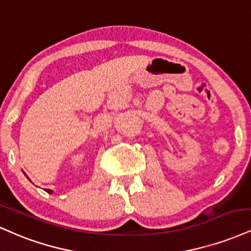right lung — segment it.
<instances>
[{
    "label": "right lung",
    "mask_w": 251,
    "mask_h": 251,
    "mask_svg": "<svg viewBox=\"0 0 251 251\" xmlns=\"http://www.w3.org/2000/svg\"><path fill=\"white\" fill-rule=\"evenodd\" d=\"M26 178H28V179H29V177H28V176H26ZM29 181H30V179H29ZM46 191H47V193H48V194H51V193H52V190H50V189H47Z\"/></svg>",
    "instance_id": "right-lung-1"
}]
</instances>
